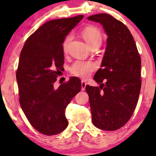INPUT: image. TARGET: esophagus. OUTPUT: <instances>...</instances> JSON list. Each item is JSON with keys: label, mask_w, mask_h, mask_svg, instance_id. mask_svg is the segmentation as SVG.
<instances>
[{"label": "esophagus", "mask_w": 156, "mask_h": 156, "mask_svg": "<svg viewBox=\"0 0 156 156\" xmlns=\"http://www.w3.org/2000/svg\"><path fill=\"white\" fill-rule=\"evenodd\" d=\"M87 83L84 81H82V90H85V87H86Z\"/></svg>", "instance_id": "34e87169"}]
</instances>
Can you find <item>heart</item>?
Listing matches in <instances>:
<instances>
[{
	"instance_id": "b5f03b06",
	"label": "heart",
	"mask_w": 156,
	"mask_h": 156,
	"mask_svg": "<svg viewBox=\"0 0 156 156\" xmlns=\"http://www.w3.org/2000/svg\"><path fill=\"white\" fill-rule=\"evenodd\" d=\"M82 36L90 48H99L102 42V35L101 31L94 26H87L82 31ZM72 40V36L68 35L64 40L62 44L63 51H67L68 45ZM97 66L92 62L77 60L72 64L69 68L72 74L82 79H87L91 76Z\"/></svg>"
}]
</instances>
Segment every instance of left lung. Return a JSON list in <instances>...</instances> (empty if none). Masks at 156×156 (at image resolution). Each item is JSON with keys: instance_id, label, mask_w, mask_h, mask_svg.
<instances>
[{"instance_id": "left-lung-1", "label": "left lung", "mask_w": 156, "mask_h": 156, "mask_svg": "<svg viewBox=\"0 0 156 156\" xmlns=\"http://www.w3.org/2000/svg\"><path fill=\"white\" fill-rule=\"evenodd\" d=\"M88 20L101 23L108 35L101 67L94 76L101 84L86 86L92 123L99 129L116 131L129 121L137 105L141 59L131 32L122 22L107 13L91 16Z\"/></svg>"}]
</instances>
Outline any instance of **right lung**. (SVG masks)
<instances>
[{
	"label": "right lung",
	"mask_w": 156,
	"mask_h": 156,
	"mask_svg": "<svg viewBox=\"0 0 156 156\" xmlns=\"http://www.w3.org/2000/svg\"><path fill=\"white\" fill-rule=\"evenodd\" d=\"M83 17L48 21L29 36L21 50L16 71L19 101L32 126L44 135H56L67 127L65 109L82 89L77 77L57 89L54 83L63 69L64 40Z\"/></svg>",
	"instance_id": "obj_1"
}]
</instances>
